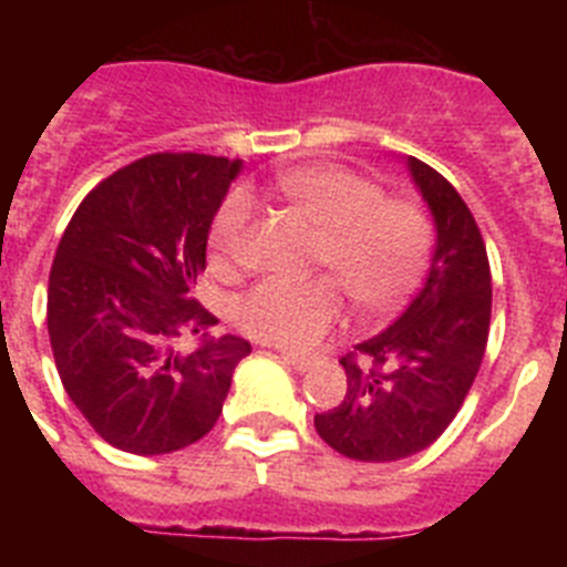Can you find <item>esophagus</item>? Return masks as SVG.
<instances>
[{"mask_svg": "<svg viewBox=\"0 0 567 567\" xmlns=\"http://www.w3.org/2000/svg\"><path fill=\"white\" fill-rule=\"evenodd\" d=\"M280 358H284V363H289L295 369V372H307L309 365H312V358H307V354H295V352H280Z\"/></svg>", "mask_w": 567, "mask_h": 567, "instance_id": "obj_1", "label": "esophagus"}]
</instances>
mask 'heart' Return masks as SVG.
Returning a JSON list of instances; mask_svg holds the SVG:
<instances>
[{
	"label": "heart",
	"instance_id": "b5f03b06",
	"mask_svg": "<svg viewBox=\"0 0 567 567\" xmlns=\"http://www.w3.org/2000/svg\"><path fill=\"white\" fill-rule=\"evenodd\" d=\"M280 195L320 233L315 267L339 280L267 278L235 303L244 334L280 349H309L343 315V298L365 318H385L423 284L434 249L432 218L412 198H389L380 184L346 167H303L278 178ZM247 193H233L209 224V255L233 269L247 240Z\"/></svg>",
	"mask_w": 567,
	"mask_h": 567
}]
</instances>
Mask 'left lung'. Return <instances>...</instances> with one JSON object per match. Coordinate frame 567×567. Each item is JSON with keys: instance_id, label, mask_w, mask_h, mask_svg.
I'll list each match as a JSON object with an SVG mask.
<instances>
[{"instance_id": "obj_1", "label": "left lung", "mask_w": 567, "mask_h": 567, "mask_svg": "<svg viewBox=\"0 0 567 567\" xmlns=\"http://www.w3.org/2000/svg\"><path fill=\"white\" fill-rule=\"evenodd\" d=\"M409 173L437 227L432 267L392 327L340 358L343 403L315 414L323 443L360 463L429 449L457 417L488 343L491 269L477 221L437 169L409 155Z\"/></svg>"}]
</instances>
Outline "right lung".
Segmentation results:
<instances>
[{
    "instance_id": "obj_1",
    "label": "right lung",
    "mask_w": 567,
    "mask_h": 567,
    "mask_svg": "<svg viewBox=\"0 0 567 567\" xmlns=\"http://www.w3.org/2000/svg\"><path fill=\"white\" fill-rule=\"evenodd\" d=\"M240 162L144 155L115 169L70 218L48 284V334L64 392L96 434L130 454H169L218 420L249 340L221 334L193 298L209 224ZM193 331L203 343L178 353Z\"/></svg>"
}]
</instances>
